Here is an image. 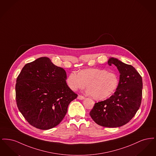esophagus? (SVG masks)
Here are the masks:
<instances>
[{"label":"esophagus","mask_w":156,"mask_h":156,"mask_svg":"<svg viewBox=\"0 0 156 156\" xmlns=\"http://www.w3.org/2000/svg\"><path fill=\"white\" fill-rule=\"evenodd\" d=\"M77 98H78V99H80V100H83V99H85V97L81 96V95H78Z\"/></svg>","instance_id":"34e87169"}]
</instances>
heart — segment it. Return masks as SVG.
I'll use <instances>...</instances> for the list:
<instances>
[{
	"label": "heart",
	"instance_id": "b5f03b06",
	"mask_svg": "<svg viewBox=\"0 0 156 156\" xmlns=\"http://www.w3.org/2000/svg\"><path fill=\"white\" fill-rule=\"evenodd\" d=\"M67 85L73 90L85 88L87 85L88 93L97 100L110 97L118 85V78L113 73L101 68H89L79 74L73 72L67 77Z\"/></svg>",
	"mask_w": 156,
	"mask_h": 156
}]
</instances>
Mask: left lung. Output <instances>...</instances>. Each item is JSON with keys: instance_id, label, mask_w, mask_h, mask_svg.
Masks as SVG:
<instances>
[{"instance_id": "left-lung-1", "label": "left lung", "mask_w": 156, "mask_h": 156, "mask_svg": "<svg viewBox=\"0 0 156 156\" xmlns=\"http://www.w3.org/2000/svg\"><path fill=\"white\" fill-rule=\"evenodd\" d=\"M108 64H114L119 73V82L113 95L104 101L95 103L89 115L100 126L118 127L132 119L141 102L143 82L140 75L133 66L111 57Z\"/></svg>"}]
</instances>
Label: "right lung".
<instances>
[{
    "label": "right lung",
    "mask_w": 156,
    "mask_h": 156,
    "mask_svg": "<svg viewBox=\"0 0 156 156\" xmlns=\"http://www.w3.org/2000/svg\"><path fill=\"white\" fill-rule=\"evenodd\" d=\"M66 71L48 57L26 64L16 84V100L24 118L37 129L48 130L64 119L78 95L66 83Z\"/></svg>",
    "instance_id": "obj_1"
}]
</instances>
